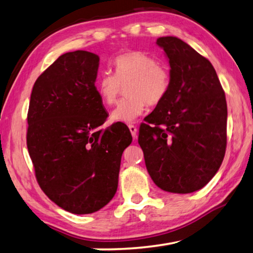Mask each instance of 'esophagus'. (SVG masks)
<instances>
[{"label":"esophagus","mask_w":253,"mask_h":253,"mask_svg":"<svg viewBox=\"0 0 253 253\" xmlns=\"http://www.w3.org/2000/svg\"><path fill=\"white\" fill-rule=\"evenodd\" d=\"M128 128H129V130H130V132H131L132 138L136 139V138H137V128H136V126L129 125V126H128Z\"/></svg>","instance_id":"obj_1"}]
</instances>
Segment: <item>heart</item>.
<instances>
[{"label":"heart","mask_w":253,"mask_h":253,"mask_svg":"<svg viewBox=\"0 0 253 253\" xmlns=\"http://www.w3.org/2000/svg\"><path fill=\"white\" fill-rule=\"evenodd\" d=\"M115 75L102 72L95 83L104 105L116 104L123 88L128 96L111 113V121L132 123L144 113L147 104L157 106L164 101L170 88V72L158 58L143 51H129L113 60Z\"/></svg>","instance_id":"obj_1"}]
</instances>
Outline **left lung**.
I'll return each mask as SVG.
<instances>
[{
	"label": "left lung",
	"mask_w": 253,
	"mask_h": 253,
	"mask_svg": "<svg viewBox=\"0 0 253 253\" xmlns=\"http://www.w3.org/2000/svg\"><path fill=\"white\" fill-rule=\"evenodd\" d=\"M170 67L164 101L139 127L138 144L154 183L192 193L211 181L226 148L225 93L212 63L175 37L158 38Z\"/></svg>",
	"instance_id": "obj_1"
}]
</instances>
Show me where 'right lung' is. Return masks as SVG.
Returning a JSON list of instances; mask_svg holds the SVG:
<instances>
[{"label": "right lung", "mask_w": 253, "mask_h": 253, "mask_svg": "<svg viewBox=\"0 0 253 253\" xmlns=\"http://www.w3.org/2000/svg\"><path fill=\"white\" fill-rule=\"evenodd\" d=\"M99 57L77 50L60 55L34 83L27 146L38 184L58 207L75 214L104 208L118 186L125 126L101 128L107 113L96 91Z\"/></svg>", "instance_id": "1"}]
</instances>
